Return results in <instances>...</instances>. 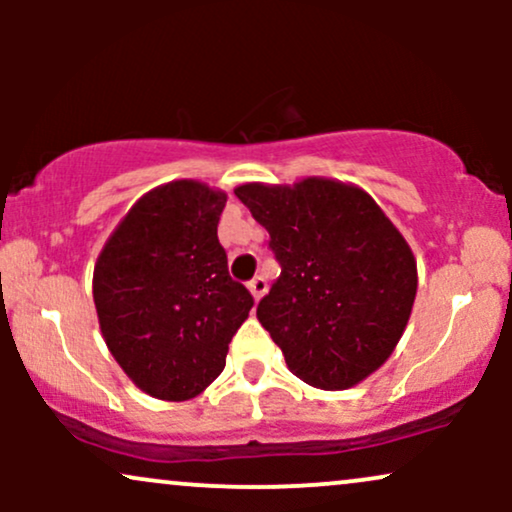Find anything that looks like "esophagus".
<instances>
[{
	"label": "esophagus",
	"mask_w": 512,
	"mask_h": 512,
	"mask_svg": "<svg viewBox=\"0 0 512 512\" xmlns=\"http://www.w3.org/2000/svg\"><path fill=\"white\" fill-rule=\"evenodd\" d=\"M248 289L252 293V298H255V301H260L264 293H267V281H264L262 276H255V279L248 284Z\"/></svg>",
	"instance_id": "1"
}]
</instances>
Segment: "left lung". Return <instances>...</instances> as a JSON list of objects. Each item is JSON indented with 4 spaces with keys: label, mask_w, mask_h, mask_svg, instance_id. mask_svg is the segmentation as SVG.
<instances>
[{
    "label": "left lung",
    "mask_w": 512,
    "mask_h": 512,
    "mask_svg": "<svg viewBox=\"0 0 512 512\" xmlns=\"http://www.w3.org/2000/svg\"><path fill=\"white\" fill-rule=\"evenodd\" d=\"M236 195L269 231L281 276L257 305L286 366L349 390L390 358L416 298V260L375 199L351 182H245Z\"/></svg>",
    "instance_id": "1"
}]
</instances>
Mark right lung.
Masks as SVG:
<instances>
[{
    "label": "right lung",
    "instance_id": "1",
    "mask_svg": "<svg viewBox=\"0 0 512 512\" xmlns=\"http://www.w3.org/2000/svg\"><path fill=\"white\" fill-rule=\"evenodd\" d=\"M226 199L199 180L154 187L117 223L93 267L105 344L127 378L156 399L202 395L255 303L228 276L216 236Z\"/></svg>",
    "mask_w": 512,
    "mask_h": 512
}]
</instances>
